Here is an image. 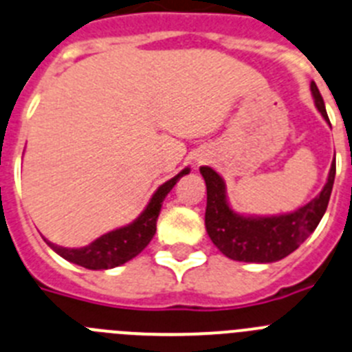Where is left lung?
<instances>
[{
    "label": "left lung",
    "mask_w": 352,
    "mask_h": 352,
    "mask_svg": "<svg viewBox=\"0 0 352 352\" xmlns=\"http://www.w3.org/2000/svg\"><path fill=\"white\" fill-rule=\"evenodd\" d=\"M316 107L330 122L321 93L316 82L310 84ZM335 160L331 163L328 182L312 201L291 214L270 217H247L231 210L226 198L224 180L210 166H201L199 173L207 184V210L205 228L214 245L230 259L245 263H274L296 251L300 243L318 228L324 215L335 180Z\"/></svg>",
    "instance_id": "left-lung-1"
}]
</instances>
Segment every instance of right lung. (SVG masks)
<instances>
[{
	"mask_svg": "<svg viewBox=\"0 0 352 352\" xmlns=\"http://www.w3.org/2000/svg\"><path fill=\"white\" fill-rule=\"evenodd\" d=\"M188 173L189 168H184L179 175L160 186L147 207H145V210L131 224L109 231V233L101 235L94 242H91L89 245L78 247V249H68V247L56 245L49 240H47V243L61 258L75 263L78 267L89 268V270H107V268L121 267L129 259L140 254L148 245V242L153 240L154 233H156L157 215L161 212L163 199L172 191L173 186Z\"/></svg>",
	"mask_w": 352,
	"mask_h": 352,
	"instance_id": "right-lung-1",
	"label": "right lung"
}]
</instances>
